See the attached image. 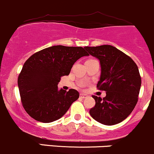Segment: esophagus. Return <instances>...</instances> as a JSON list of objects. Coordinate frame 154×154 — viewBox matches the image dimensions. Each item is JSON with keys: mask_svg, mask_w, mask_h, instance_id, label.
I'll return each mask as SVG.
<instances>
[{"mask_svg": "<svg viewBox=\"0 0 154 154\" xmlns=\"http://www.w3.org/2000/svg\"><path fill=\"white\" fill-rule=\"evenodd\" d=\"M80 98L84 99V98H87V97H88V95H87V94H80Z\"/></svg>", "mask_w": 154, "mask_h": 154, "instance_id": "obj_1", "label": "esophagus"}]
</instances>
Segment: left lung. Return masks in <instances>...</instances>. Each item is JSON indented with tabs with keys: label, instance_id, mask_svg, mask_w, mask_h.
I'll return each mask as SVG.
<instances>
[{
	"label": "left lung",
	"instance_id": "obj_1",
	"mask_svg": "<svg viewBox=\"0 0 154 154\" xmlns=\"http://www.w3.org/2000/svg\"><path fill=\"white\" fill-rule=\"evenodd\" d=\"M100 63L97 89L106 97L93 95L95 105L89 110L91 117L105 125H114L127 119L138 101L142 80L139 68L129 56L112 45L84 47Z\"/></svg>",
	"mask_w": 154,
	"mask_h": 154
}]
</instances>
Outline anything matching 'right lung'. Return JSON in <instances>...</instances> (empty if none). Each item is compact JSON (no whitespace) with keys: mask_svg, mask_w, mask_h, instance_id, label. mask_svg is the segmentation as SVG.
<instances>
[{"mask_svg":"<svg viewBox=\"0 0 154 154\" xmlns=\"http://www.w3.org/2000/svg\"><path fill=\"white\" fill-rule=\"evenodd\" d=\"M88 54L82 47L55 45L32 54L18 78L21 103L30 117L50 123L63 117L79 97L75 89H58L61 77L68 75L77 60Z\"/></svg>","mask_w":154,"mask_h":154,"instance_id":"1","label":"right lung"}]
</instances>
